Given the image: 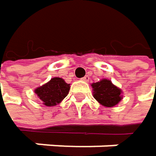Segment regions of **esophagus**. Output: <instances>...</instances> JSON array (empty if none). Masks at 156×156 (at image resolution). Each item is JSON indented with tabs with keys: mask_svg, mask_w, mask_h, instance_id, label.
I'll list each match as a JSON object with an SVG mask.
<instances>
[{
	"mask_svg": "<svg viewBox=\"0 0 156 156\" xmlns=\"http://www.w3.org/2000/svg\"><path fill=\"white\" fill-rule=\"evenodd\" d=\"M82 80L85 81V82H87V81L89 80V77H88V76H85L84 78H82Z\"/></svg>",
	"mask_w": 156,
	"mask_h": 156,
	"instance_id": "1",
	"label": "esophagus"
}]
</instances>
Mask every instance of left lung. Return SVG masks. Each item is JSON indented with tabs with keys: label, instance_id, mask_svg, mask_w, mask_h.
<instances>
[{
	"label": "left lung",
	"instance_id": "1",
	"mask_svg": "<svg viewBox=\"0 0 156 156\" xmlns=\"http://www.w3.org/2000/svg\"><path fill=\"white\" fill-rule=\"evenodd\" d=\"M92 87L94 98L104 107L112 108L122 99L121 90L108 79H102L99 82L93 83Z\"/></svg>",
	"mask_w": 156,
	"mask_h": 156
}]
</instances>
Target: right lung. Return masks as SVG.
<instances>
[{"instance_id": "obj_1", "label": "right lung", "mask_w": 156, "mask_h": 156, "mask_svg": "<svg viewBox=\"0 0 156 156\" xmlns=\"http://www.w3.org/2000/svg\"><path fill=\"white\" fill-rule=\"evenodd\" d=\"M69 89V84L64 79L53 78L45 85L36 88L35 93L45 106L50 107L60 103L68 96Z\"/></svg>"}]
</instances>
